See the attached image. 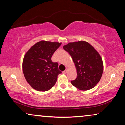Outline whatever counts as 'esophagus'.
<instances>
[{
    "mask_svg": "<svg viewBox=\"0 0 125 125\" xmlns=\"http://www.w3.org/2000/svg\"><path fill=\"white\" fill-rule=\"evenodd\" d=\"M67 70H65V71L62 72V73L63 74H65L67 73Z\"/></svg>",
    "mask_w": 125,
    "mask_h": 125,
    "instance_id": "1",
    "label": "esophagus"
}]
</instances>
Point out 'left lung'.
Instances as JSON below:
<instances>
[{
	"mask_svg": "<svg viewBox=\"0 0 125 125\" xmlns=\"http://www.w3.org/2000/svg\"><path fill=\"white\" fill-rule=\"evenodd\" d=\"M63 48L71 55L77 70V77L72 80V84L82 90L96 86L103 72V60L98 52L85 41L70 42Z\"/></svg>",
	"mask_w": 125,
	"mask_h": 125,
	"instance_id": "1",
	"label": "left lung"
}]
</instances>
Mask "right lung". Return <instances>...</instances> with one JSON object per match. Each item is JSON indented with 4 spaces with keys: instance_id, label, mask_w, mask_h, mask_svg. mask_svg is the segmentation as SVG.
<instances>
[{
    "instance_id": "1",
    "label": "right lung",
    "mask_w": 125,
    "mask_h": 125,
    "mask_svg": "<svg viewBox=\"0 0 125 125\" xmlns=\"http://www.w3.org/2000/svg\"><path fill=\"white\" fill-rule=\"evenodd\" d=\"M62 43L42 40L27 51L22 62V71L27 83L37 91L45 92L56 84L61 73L58 64L51 57Z\"/></svg>"
}]
</instances>
